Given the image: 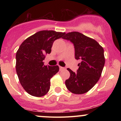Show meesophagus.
<instances>
[{
  "label": "esophagus",
  "instance_id": "esophagus-1",
  "mask_svg": "<svg viewBox=\"0 0 121 121\" xmlns=\"http://www.w3.org/2000/svg\"><path fill=\"white\" fill-rule=\"evenodd\" d=\"M65 68L64 67H62V66H60V70H64V69H65Z\"/></svg>",
  "mask_w": 121,
  "mask_h": 121
}]
</instances>
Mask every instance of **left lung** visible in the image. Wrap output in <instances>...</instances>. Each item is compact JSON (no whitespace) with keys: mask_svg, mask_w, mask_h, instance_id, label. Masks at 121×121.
Wrapping results in <instances>:
<instances>
[{"mask_svg":"<svg viewBox=\"0 0 121 121\" xmlns=\"http://www.w3.org/2000/svg\"><path fill=\"white\" fill-rule=\"evenodd\" d=\"M62 39L73 43L75 59L81 61L76 73L67 69L70 77L65 81L66 86L74 94L85 93L96 84L101 76L105 61L103 48L95 40L78 32L68 33Z\"/></svg>","mask_w":121,"mask_h":121,"instance_id":"left-lung-1","label":"left lung"}]
</instances>
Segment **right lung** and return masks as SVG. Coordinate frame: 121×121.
<instances>
[{"mask_svg":"<svg viewBox=\"0 0 121 121\" xmlns=\"http://www.w3.org/2000/svg\"><path fill=\"white\" fill-rule=\"evenodd\" d=\"M65 33L41 30L28 37L16 55V70L21 85L30 95L42 97L50 89V80L59 72L57 65L45 66L43 61L51 53L53 43Z\"/></svg>","mask_w":121,"mask_h":121,"instance_id":"1","label":"right lung"}]
</instances>
